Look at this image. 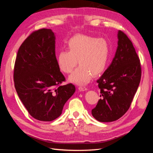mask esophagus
<instances>
[{
    "instance_id": "34e87169",
    "label": "esophagus",
    "mask_w": 153,
    "mask_h": 153,
    "mask_svg": "<svg viewBox=\"0 0 153 153\" xmlns=\"http://www.w3.org/2000/svg\"><path fill=\"white\" fill-rule=\"evenodd\" d=\"M78 90L80 91H87V88H86L85 87H82V86H80L78 87Z\"/></svg>"
}]
</instances>
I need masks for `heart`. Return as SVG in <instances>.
I'll return each instance as SVG.
<instances>
[{"label":"heart","instance_id":"b5f03b06","mask_svg":"<svg viewBox=\"0 0 153 153\" xmlns=\"http://www.w3.org/2000/svg\"><path fill=\"white\" fill-rule=\"evenodd\" d=\"M67 50H61L57 55V64L64 73L72 71L69 81L78 85H84L92 76L102 73L107 66L110 55V45L107 39L86 34H76L66 43Z\"/></svg>","mask_w":153,"mask_h":153}]
</instances>
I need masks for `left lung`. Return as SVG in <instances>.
I'll return each instance as SVG.
<instances>
[{"instance_id":"obj_1","label":"left lung","mask_w":153,"mask_h":153,"mask_svg":"<svg viewBox=\"0 0 153 153\" xmlns=\"http://www.w3.org/2000/svg\"><path fill=\"white\" fill-rule=\"evenodd\" d=\"M118 46L112 63L97 80L100 97L92 115L100 122H112L128 110L141 79L140 59L131 40L118 32Z\"/></svg>"}]
</instances>
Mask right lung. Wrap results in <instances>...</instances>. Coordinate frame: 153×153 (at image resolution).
<instances>
[{"mask_svg": "<svg viewBox=\"0 0 153 153\" xmlns=\"http://www.w3.org/2000/svg\"><path fill=\"white\" fill-rule=\"evenodd\" d=\"M55 39L51 29L32 32L18 49L14 67L18 96L31 116L41 121L59 117L75 92L72 84L61 85L66 79L57 64Z\"/></svg>", "mask_w": 153, "mask_h": 153, "instance_id": "obj_1", "label": "right lung"}]
</instances>
